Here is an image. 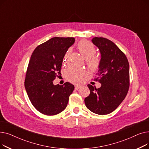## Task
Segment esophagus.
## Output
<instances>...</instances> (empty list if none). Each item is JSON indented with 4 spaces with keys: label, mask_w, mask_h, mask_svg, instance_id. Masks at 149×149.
Returning <instances> with one entry per match:
<instances>
[{
    "label": "esophagus",
    "mask_w": 149,
    "mask_h": 149,
    "mask_svg": "<svg viewBox=\"0 0 149 149\" xmlns=\"http://www.w3.org/2000/svg\"><path fill=\"white\" fill-rule=\"evenodd\" d=\"M81 86L80 85H75V90H78V89H80V88H81Z\"/></svg>",
    "instance_id": "obj_1"
}]
</instances>
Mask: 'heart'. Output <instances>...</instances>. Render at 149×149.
Here are the masks:
<instances>
[{"instance_id":"heart-1","label":"heart","mask_w":149,"mask_h":149,"mask_svg":"<svg viewBox=\"0 0 149 149\" xmlns=\"http://www.w3.org/2000/svg\"><path fill=\"white\" fill-rule=\"evenodd\" d=\"M79 49L82 57L88 60V65L90 68L95 69L97 68L99 61L97 58L93 57L95 54V48L94 45L91 42L86 40H81L78 44ZM70 53V49H69L65 56V60L69 57ZM65 75L67 79L72 83H80L83 80L86 72L83 69L77 68L76 66H70L65 70Z\"/></svg>"}]
</instances>
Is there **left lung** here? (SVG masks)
<instances>
[{"label":"left lung","mask_w":149,"mask_h":149,"mask_svg":"<svg viewBox=\"0 0 149 149\" xmlns=\"http://www.w3.org/2000/svg\"><path fill=\"white\" fill-rule=\"evenodd\" d=\"M101 54L97 78L101 84L97 89L88 86L90 94L85 98L86 106L98 115L111 113L124 100L129 88V64L125 55L113 42L103 37L92 39Z\"/></svg>","instance_id":"1"}]
</instances>
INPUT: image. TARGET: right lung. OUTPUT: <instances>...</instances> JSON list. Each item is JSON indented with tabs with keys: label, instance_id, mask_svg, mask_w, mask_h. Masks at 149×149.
<instances>
[{
	"label": "right lung",
	"instance_id": "1",
	"mask_svg": "<svg viewBox=\"0 0 149 149\" xmlns=\"http://www.w3.org/2000/svg\"><path fill=\"white\" fill-rule=\"evenodd\" d=\"M73 37H53L38 45L33 51L27 69L25 88L33 106L46 115L64 111L74 86L69 82L54 85L53 81L60 70L63 60Z\"/></svg>",
	"mask_w": 149,
	"mask_h": 149
}]
</instances>
